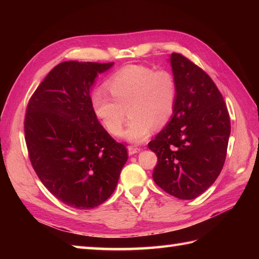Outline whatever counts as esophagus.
I'll return each mask as SVG.
<instances>
[{"label":"esophagus","mask_w":259,"mask_h":259,"mask_svg":"<svg viewBox=\"0 0 259 259\" xmlns=\"http://www.w3.org/2000/svg\"><path fill=\"white\" fill-rule=\"evenodd\" d=\"M140 150H141L140 147H136V146H129V147H128V153H129L130 156L135 155V153L139 152Z\"/></svg>","instance_id":"34e87169"}]
</instances>
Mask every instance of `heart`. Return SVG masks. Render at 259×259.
Listing matches in <instances>:
<instances>
[{
  "label": "heart",
  "mask_w": 259,
  "mask_h": 259,
  "mask_svg": "<svg viewBox=\"0 0 259 259\" xmlns=\"http://www.w3.org/2000/svg\"><path fill=\"white\" fill-rule=\"evenodd\" d=\"M110 92L96 90L91 95V108L97 119L110 135L122 134L129 110L130 121L124 138L142 142L153 125L161 128L172 117L177 101V83L167 70L131 64L118 70L106 82Z\"/></svg>",
  "instance_id": "1"
}]
</instances>
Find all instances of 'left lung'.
Segmentation results:
<instances>
[{"instance_id":"obj_1","label":"left lung","mask_w":259,"mask_h":259,"mask_svg":"<svg viewBox=\"0 0 259 259\" xmlns=\"http://www.w3.org/2000/svg\"><path fill=\"white\" fill-rule=\"evenodd\" d=\"M177 83L171 120L148 147L158 157L152 178L179 199H195L210 187L226 159L229 113L210 76L180 53L170 57Z\"/></svg>"}]
</instances>
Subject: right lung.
Instances as JSON below:
<instances>
[{
  "instance_id": "1",
  "label": "right lung",
  "mask_w": 259,
  "mask_h": 259,
  "mask_svg": "<svg viewBox=\"0 0 259 259\" xmlns=\"http://www.w3.org/2000/svg\"><path fill=\"white\" fill-rule=\"evenodd\" d=\"M112 65L60 63L26 107L24 134L32 167L47 189L72 208L91 209L106 201L128 160L125 146L104 130L91 108L93 82Z\"/></svg>"
}]
</instances>
